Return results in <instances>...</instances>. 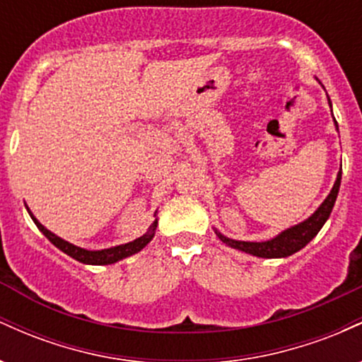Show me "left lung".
I'll return each mask as SVG.
<instances>
[{
    "label": "left lung",
    "instance_id": "obj_1",
    "mask_svg": "<svg viewBox=\"0 0 362 362\" xmlns=\"http://www.w3.org/2000/svg\"><path fill=\"white\" fill-rule=\"evenodd\" d=\"M328 105L332 107L330 98H328ZM335 127L339 129L337 120H335ZM340 178H342V172H339L337 180H335V184L332 187L330 194L327 195L325 201L320 204L318 209L308 219H305L300 224H294V226L288 228V230L281 231L276 238L267 240V242H238V240H231L228 236L221 235L218 230H216V235L228 247L236 248V250H242L245 253H250V255L262 257V259H282V257L293 255V253L301 250L303 247H306L318 235L323 224H325L332 209H334L335 201H337Z\"/></svg>",
    "mask_w": 362,
    "mask_h": 362
}]
</instances>
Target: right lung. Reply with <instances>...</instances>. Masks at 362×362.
Listing matches in <instances>:
<instances>
[{"label":"right lung","mask_w":362,"mask_h":362,"mask_svg":"<svg viewBox=\"0 0 362 362\" xmlns=\"http://www.w3.org/2000/svg\"><path fill=\"white\" fill-rule=\"evenodd\" d=\"M25 207H27L30 218L34 219L37 228L42 231L49 242H51L52 245H56V247L59 248V250L64 252L66 255L73 257L74 260L81 262V264H90V265L115 264V262H119V260L126 259V257H131V255H134V253L141 252L153 240V236H155V231H156V224H158V219H155L146 233H144L143 236H139V238H136L134 242L117 245V247H112V248H103V250H85V248H80V247H76V245L66 242V240H62L57 235H54L52 231H49L44 224H40L39 221H37V218L32 214V211L28 209V206H25Z\"/></svg>","instance_id":"obj_1"}]
</instances>
